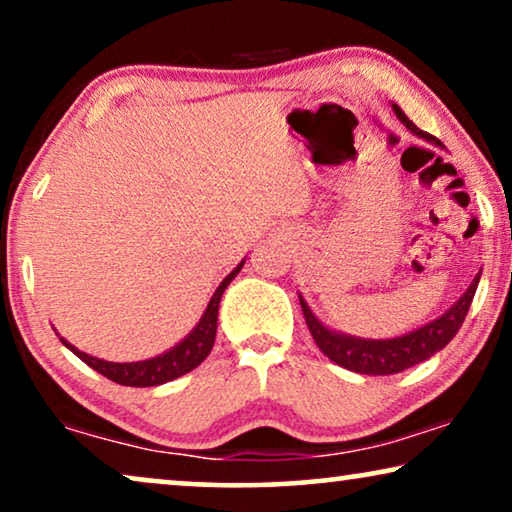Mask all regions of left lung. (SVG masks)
<instances>
[{
    "instance_id": "1",
    "label": "left lung",
    "mask_w": 512,
    "mask_h": 512,
    "mask_svg": "<svg viewBox=\"0 0 512 512\" xmlns=\"http://www.w3.org/2000/svg\"><path fill=\"white\" fill-rule=\"evenodd\" d=\"M394 111L403 121L405 128L426 139V142L443 146L438 137L419 130L417 125L396 107V104H394ZM478 282H480V275L473 279V284L468 286V291L443 314V317H438L436 321H431V324H426L422 328H417V331L401 335V338H394V340H361V338H349V335L333 333L328 331L326 326L319 324L317 317L310 312V307L305 305L303 298H300V307H303L305 324L310 328L314 342H317V347L333 363H338V366L354 370V373H361V375H396V373H403L405 368L417 366V363H422L429 359V356L440 352V349H443L447 342L459 333V328L464 324L468 314V307L473 303Z\"/></svg>"
}]
</instances>
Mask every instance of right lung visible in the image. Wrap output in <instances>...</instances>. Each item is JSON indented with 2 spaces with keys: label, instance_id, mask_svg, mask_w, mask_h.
<instances>
[{
  "label": "right lung",
  "instance_id": "1",
  "mask_svg": "<svg viewBox=\"0 0 512 512\" xmlns=\"http://www.w3.org/2000/svg\"><path fill=\"white\" fill-rule=\"evenodd\" d=\"M240 263L237 268L230 272V275L219 284V289L214 291L212 300H209L205 314H202L200 324L193 328V333L188 335L184 342H179L177 347H172L170 352L156 356V359L149 361H137V363H111L95 359L86 352H79L74 345H69L65 338L62 345L79 356L83 363H88L90 368L97 370V373L109 377L111 382L123 384V387H158V384H165L170 380H177V377L191 373L193 368H198L202 361L207 359V354L212 352L214 338H216V314H219V303L226 286L233 282V277L242 270Z\"/></svg>",
  "mask_w": 512,
  "mask_h": 512
}]
</instances>
